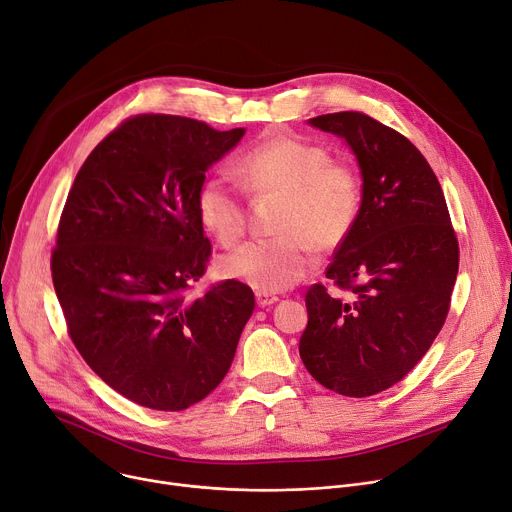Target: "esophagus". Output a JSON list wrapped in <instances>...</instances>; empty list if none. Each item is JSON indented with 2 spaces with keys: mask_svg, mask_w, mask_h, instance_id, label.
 Here are the masks:
<instances>
[{
  "mask_svg": "<svg viewBox=\"0 0 512 512\" xmlns=\"http://www.w3.org/2000/svg\"><path fill=\"white\" fill-rule=\"evenodd\" d=\"M255 298H257V306H261V309H267V306L278 302V296L269 294V292H257Z\"/></svg>",
  "mask_w": 512,
  "mask_h": 512,
  "instance_id": "1",
  "label": "esophagus"
}]
</instances>
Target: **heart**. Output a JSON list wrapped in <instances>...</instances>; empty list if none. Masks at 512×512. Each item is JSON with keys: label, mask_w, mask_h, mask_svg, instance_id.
Wrapping results in <instances>:
<instances>
[{"label": "heart", "mask_w": 512, "mask_h": 512, "mask_svg": "<svg viewBox=\"0 0 512 512\" xmlns=\"http://www.w3.org/2000/svg\"><path fill=\"white\" fill-rule=\"evenodd\" d=\"M236 177L255 195L282 193L276 230L224 259V274L261 292H278L300 282L315 263V247L344 243L358 222L364 203L360 168L333 158L319 142L294 133H278L236 162ZM201 226L224 247L247 232L243 189L226 177L203 181L195 195Z\"/></svg>", "instance_id": "b5f03b06"}]
</instances>
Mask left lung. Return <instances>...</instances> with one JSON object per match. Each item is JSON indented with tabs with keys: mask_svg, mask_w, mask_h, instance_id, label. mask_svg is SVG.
Segmentation results:
<instances>
[{
	"mask_svg": "<svg viewBox=\"0 0 512 512\" xmlns=\"http://www.w3.org/2000/svg\"><path fill=\"white\" fill-rule=\"evenodd\" d=\"M311 125L346 138L364 203L325 271L335 292L306 290L298 350L323 387L370 397L399 383L445 325L459 243L434 170L405 135L360 111L319 115Z\"/></svg>",
	"mask_w": 512,
	"mask_h": 512,
	"instance_id": "8db88e82",
	"label": "left lung"
}]
</instances>
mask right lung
I'll return each instance as SVG.
<instances>
[{
  "mask_svg": "<svg viewBox=\"0 0 512 512\" xmlns=\"http://www.w3.org/2000/svg\"><path fill=\"white\" fill-rule=\"evenodd\" d=\"M243 135L181 115H133L90 152L67 193L51 253L67 333L102 381L150 410L206 399L253 315L243 282L189 296L212 257L197 189Z\"/></svg>",
  "mask_w": 512,
  "mask_h": 512,
  "instance_id": "obj_1",
  "label": "right lung"
}]
</instances>
